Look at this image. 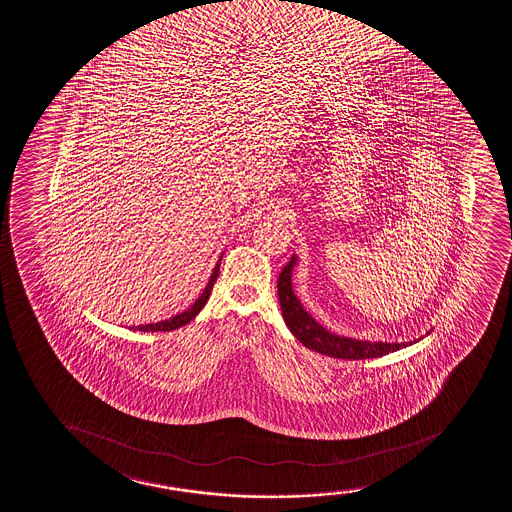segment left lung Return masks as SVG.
I'll return each instance as SVG.
<instances>
[{
  "instance_id": "1",
  "label": "left lung",
  "mask_w": 512,
  "mask_h": 512,
  "mask_svg": "<svg viewBox=\"0 0 512 512\" xmlns=\"http://www.w3.org/2000/svg\"><path fill=\"white\" fill-rule=\"evenodd\" d=\"M297 265V256H292L288 265L283 268L278 277V299L282 307L283 319L292 335L314 352L323 353L328 357L345 360L376 359L382 355L396 352L400 348L412 345L410 343H384V341L353 340L347 336H338L323 328L312 318L311 314L302 307L292 288V271Z\"/></svg>"
}]
</instances>
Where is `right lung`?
<instances>
[{"label": "right lung", "mask_w": 512, "mask_h": 512, "mask_svg": "<svg viewBox=\"0 0 512 512\" xmlns=\"http://www.w3.org/2000/svg\"><path fill=\"white\" fill-rule=\"evenodd\" d=\"M220 261H222V256L218 258L217 265L213 268L212 277H210V280L206 283L203 294L196 299L193 306L186 309V311L181 312V314H177L174 318L165 319V321H159V323L130 326V329H135V331H147V333L148 331H152V333H155V331H172V329L181 328L184 324H188L189 321H193V319L200 314L201 309L205 307L206 300H208V297L212 294L213 285L217 282L218 271H220Z\"/></svg>", "instance_id": "add662e5"}]
</instances>
